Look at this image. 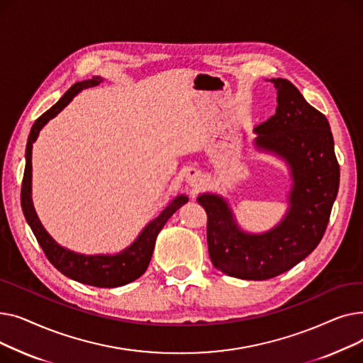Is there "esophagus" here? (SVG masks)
Segmentation results:
<instances>
[{
	"label": "esophagus",
	"mask_w": 363,
	"mask_h": 363,
	"mask_svg": "<svg viewBox=\"0 0 363 363\" xmlns=\"http://www.w3.org/2000/svg\"><path fill=\"white\" fill-rule=\"evenodd\" d=\"M186 181H188V184L191 185V186L199 188V186H201L203 182H204V175L201 174V172H200L199 169H189L188 175H186Z\"/></svg>",
	"instance_id": "esophagus-1"
}]
</instances>
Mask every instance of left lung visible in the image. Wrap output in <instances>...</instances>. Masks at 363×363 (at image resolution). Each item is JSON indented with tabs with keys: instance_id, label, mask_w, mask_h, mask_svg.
I'll use <instances>...</instances> for the list:
<instances>
[{
	"instance_id": "obj_1",
	"label": "left lung",
	"mask_w": 363,
	"mask_h": 363,
	"mask_svg": "<svg viewBox=\"0 0 363 363\" xmlns=\"http://www.w3.org/2000/svg\"><path fill=\"white\" fill-rule=\"evenodd\" d=\"M278 89L277 113L257 125L256 145L272 150L291 166L290 211L272 231H240L226 203L203 194L208 256L223 274L263 281L290 271L320 242L338 193L340 166L325 114L312 107L289 81L272 79Z\"/></svg>"
}]
</instances>
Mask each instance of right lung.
Here are the masks:
<instances>
[{
	"instance_id": "obj_1",
	"label": "right lung",
	"mask_w": 363,
	"mask_h": 363,
	"mask_svg": "<svg viewBox=\"0 0 363 363\" xmlns=\"http://www.w3.org/2000/svg\"><path fill=\"white\" fill-rule=\"evenodd\" d=\"M101 78L94 76L89 81L76 82L72 85L63 97L57 101L51 108H48L44 114L38 118L30 129L28 145H26V164H25V174L22 181V208L28 223L30 225L32 231L40 242L41 249L44 250L47 259L51 262L54 268L59 269L63 275L82 282L92 285V287L100 289H113L121 287V285L129 284L140 278L148 268V263L151 260L152 250H155V242L157 234L160 233L167 219L174 215L178 208L188 201L185 196L177 197L174 201L169 203L164 211L155 219L150 222L137 241L129 245L125 252L116 256H84L69 252L63 247L57 244L43 228L40 219H38L30 199V178H32V144L38 138L41 128L52 119L57 113L62 111L76 94L85 88H91L99 85Z\"/></svg>"
}]
</instances>
